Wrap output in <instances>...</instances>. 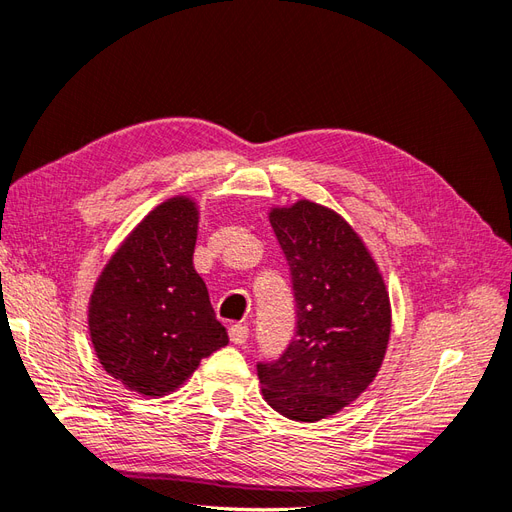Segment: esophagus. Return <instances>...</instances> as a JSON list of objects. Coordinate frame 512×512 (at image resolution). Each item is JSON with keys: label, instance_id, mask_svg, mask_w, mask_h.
Instances as JSON below:
<instances>
[{"label": "esophagus", "instance_id": "esophagus-1", "mask_svg": "<svg viewBox=\"0 0 512 512\" xmlns=\"http://www.w3.org/2000/svg\"><path fill=\"white\" fill-rule=\"evenodd\" d=\"M228 337H230L232 344L241 346V344L247 342V337H250V329L243 327V324H232V327L228 329Z\"/></svg>", "mask_w": 512, "mask_h": 512}]
</instances>
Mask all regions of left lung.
<instances>
[{"mask_svg":"<svg viewBox=\"0 0 512 512\" xmlns=\"http://www.w3.org/2000/svg\"><path fill=\"white\" fill-rule=\"evenodd\" d=\"M269 222L288 260L297 331L273 363H258L267 404L316 423L374 382L391 335V303L376 260L333 209L297 200Z\"/></svg>","mask_w":512,"mask_h":512,"instance_id":"obj_1","label":"left lung"}]
</instances>
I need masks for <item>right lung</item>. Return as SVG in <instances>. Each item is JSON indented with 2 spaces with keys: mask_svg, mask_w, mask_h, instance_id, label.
<instances>
[{
  "mask_svg": "<svg viewBox=\"0 0 512 512\" xmlns=\"http://www.w3.org/2000/svg\"><path fill=\"white\" fill-rule=\"evenodd\" d=\"M196 203L168 198L108 260L89 299V335L102 367L126 389L162 397L228 344L194 269Z\"/></svg>",
  "mask_w": 512,
  "mask_h": 512,
  "instance_id": "1",
  "label": "right lung"
}]
</instances>
